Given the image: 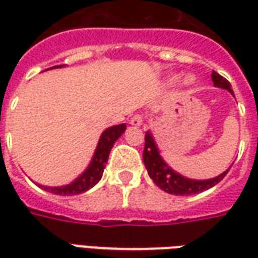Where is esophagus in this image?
Masks as SVG:
<instances>
[{"label":"esophagus","mask_w":258,"mask_h":258,"mask_svg":"<svg viewBox=\"0 0 258 258\" xmlns=\"http://www.w3.org/2000/svg\"><path fill=\"white\" fill-rule=\"evenodd\" d=\"M144 123V117L141 114H134L133 117L130 118V124L131 125H135V127H140Z\"/></svg>","instance_id":"obj_1"}]
</instances>
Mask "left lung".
Returning a JSON list of instances; mask_svg holds the SVG:
<instances>
[{"mask_svg": "<svg viewBox=\"0 0 258 258\" xmlns=\"http://www.w3.org/2000/svg\"><path fill=\"white\" fill-rule=\"evenodd\" d=\"M211 79H213V83H214L216 87H220V88H224V90L232 92L229 81L227 79H224L222 76H220L217 72L211 73ZM142 156H144V163H145L148 174L153 179V182L160 189L171 195L186 196V195H195L203 192L206 189H210L211 186L218 184L228 173L227 170L216 178L205 179V181L184 178L182 175L173 171L166 163L163 162L162 156H160V153H159L156 145H155V141H153L149 133H146L145 135V148H144V155Z\"/></svg>", "mask_w": 258, "mask_h": 258, "instance_id": "1", "label": "left lung"}]
</instances>
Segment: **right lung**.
<instances>
[{"instance_id": "obj_1", "label": "right lung", "mask_w": 258, "mask_h": 258, "mask_svg": "<svg viewBox=\"0 0 258 258\" xmlns=\"http://www.w3.org/2000/svg\"><path fill=\"white\" fill-rule=\"evenodd\" d=\"M55 68H60V66H55ZM124 131H125V124L113 125L110 128L103 131V134L101 135V140L98 142V146H96V151L94 153L90 167L87 168L74 182L64 185V186H59V188H47V186H42V188L48 190V192H52L55 195H62V196L83 194L85 190L92 188L102 178V174H103V170H105V166H106L110 149H112L114 142L117 141L118 137L123 134Z\"/></svg>"}]
</instances>
